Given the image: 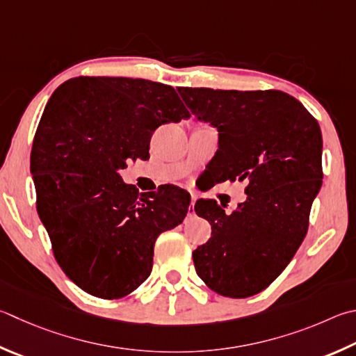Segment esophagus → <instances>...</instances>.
Returning <instances> with one entry per match:
<instances>
[{"mask_svg":"<svg viewBox=\"0 0 356 356\" xmlns=\"http://www.w3.org/2000/svg\"><path fill=\"white\" fill-rule=\"evenodd\" d=\"M195 202H196V195H195V193H191V204H190L191 209L195 207Z\"/></svg>","mask_w":356,"mask_h":356,"instance_id":"obj_1","label":"esophagus"}]
</instances>
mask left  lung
Instances as JSON below:
<instances>
[{"label":"left lung","mask_w":356,"mask_h":356,"mask_svg":"<svg viewBox=\"0 0 356 356\" xmlns=\"http://www.w3.org/2000/svg\"><path fill=\"white\" fill-rule=\"evenodd\" d=\"M179 92L197 120L218 129L216 182H248V199L230 215L215 199L196 202L211 225L210 240L193 252L196 273L221 296H255L283 273L307 235L324 176L321 127L279 90Z\"/></svg>","instance_id":"left-lung-1"}]
</instances>
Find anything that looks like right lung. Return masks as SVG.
Masks as SVG:
<instances>
[{
  "label": "right lung",
  "mask_w": 356,
  "mask_h": 356,
  "mask_svg": "<svg viewBox=\"0 0 356 356\" xmlns=\"http://www.w3.org/2000/svg\"><path fill=\"white\" fill-rule=\"evenodd\" d=\"M177 92L146 79L81 76L44 107L31 151L37 211L59 266L88 294L120 299L137 289L152 270L157 236L186 216L185 190L138 195L120 176L129 160L149 159L159 126L190 118Z\"/></svg>",
  "instance_id": "1"
}]
</instances>
